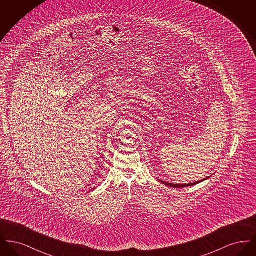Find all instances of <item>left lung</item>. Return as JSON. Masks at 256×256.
I'll list each match as a JSON object with an SVG mask.
<instances>
[{
  "label": "left lung",
  "instance_id": "obj_1",
  "mask_svg": "<svg viewBox=\"0 0 256 256\" xmlns=\"http://www.w3.org/2000/svg\"><path fill=\"white\" fill-rule=\"evenodd\" d=\"M208 178H210V176H206V178H204V180H198V182H191V183H184V184H178V183H169V182H163V180H158L160 182L163 183V184H165V185H168V186H170V187H176V188H182V187H186V186H192V185H195V184H198V183L202 182H204V180H207Z\"/></svg>",
  "mask_w": 256,
  "mask_h": 256
}]
</instances>
